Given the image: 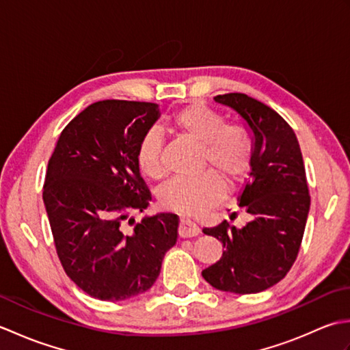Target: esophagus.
Listing matches in <instances>:
<instances>
[{"mask_svg":"<svg viewBox=\"0 0 350 350\" xmlns=\"http://www.w3.org/2000/svg\"><path fill=\"white\" fill-rule=\"evenodd\" d=\"M179 234L180 237H194L200 234V227L196 224L194 221L189 218H180V226H179Z\"/></svg>","mask_w":350,"mask_h":350,"instance_id":"esophagus-1","label":"esophagus"}]
</instances>
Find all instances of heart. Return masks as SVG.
<instances>
[{"instance_id": "b5f03b06", "label": "heart", "mask_w": 350, "mask_h": 350, "mask_svg": "<svg viewBox=\"0 0 350 350\" xmlns=\"http://www.w3.org/2000/svg\"><path fill=\"white\" fill-rule=\"evenodd\" d=\"M171 128L198 144L197 167L206 170L191 177H174L159 189V203L168 211L200 213L218 203L226 194L224 180L239 182L251 168L254 141L247 126L226 122L219 111L203 103L177 109L170 117ZM163 138L148 129L137 146V162L152 179L163 176Z\"/></svg>"}]
</instances>
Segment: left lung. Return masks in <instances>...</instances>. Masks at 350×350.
Instances as JSON below:
<instances>
[{"mask_svg":"<svg viewBox=\"0 0 350 350\" xmlns=\"http://www.w3.org/2000/svg\"><path fill=\"white\" fill-rule=\"evenodd\" d=\"M215 100L236 109L254 133L250 177L237 196L250 221L242 228L226 219L203 228L226 251L202 275L222 292L258 293L284 278L298 257L310 211L306 167L298 138L277 111L243 93Z\"/></svg>","mask_w":350,"mask_h":350,"instance_id":"8db88e82","label":"left lung"}]
</instances>
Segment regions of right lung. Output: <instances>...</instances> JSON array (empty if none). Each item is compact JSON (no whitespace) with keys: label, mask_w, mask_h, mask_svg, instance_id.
<instances>
[{"label":"right lung","mask_w":350,"mask_h":350,"mask_svg":"<svg viewBox=\"0 0 350 350\" xmlns=\"http://www.w3.org/2000/svg\"><path fill=\"white\" fill-rule=\"evenodd\" d=\"M158 117L152 102H94L62 131L48 162L43 203L57 256L92 298L123 301L147 292L177 242L176 213L129 219L152 200L137 146Z\"/></svg>","instance_id":"1"}]
</instances>
